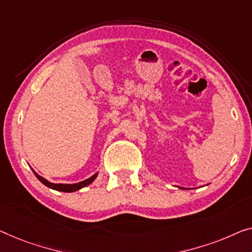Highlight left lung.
Masks as SVG:
<instances>
[{
	"instance_id": "1",
	"label": "left lung",
	"mask_w": 252,
	"mask_h": 252,
	"mask_svg": "<svg viewBox=\"0 0 252 252\" xmlns=\"http://www.w3.org/2000/svg\"><path fill=\"white\" fill-rule=\"evenodd\" d=\"M181 189H185V188H181Z\"/></svg>"
}]
</instances>
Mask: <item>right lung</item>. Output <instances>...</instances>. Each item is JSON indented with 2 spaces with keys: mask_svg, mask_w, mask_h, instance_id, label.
Here are the masks:
<instances>
[{
  "mask_svg": "<svg viewBox=\"0 0 252 252\" xmlns=\"http://www.w3.org/2000/svg\"><path fill=\"white\" fill-rule=\"evenodd\" d=\"M33 173H35L36 178L38 179L39 181L43 183V185H45V186L48 187V188H51V189H53V190L62 191V192H74V191L80 190V189H82V188L89 186L90 183H93L94 180L97 178V175H98V173H95L93 176H90L89 179H86V180H84V181H81V182L73 183V185H64V183H52L50 181H47L46 179H44L43 176H40V175L37 174L35 171H33Z\"/></svg>",
  "mask_w": 252,
  "mask_h": 252,
  "instance_id": "1",
  "label": "right lung"
}]
</instances>
